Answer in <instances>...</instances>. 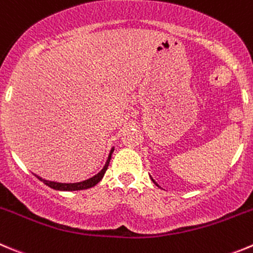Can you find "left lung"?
<instances>
[{"mask_svg":"<svg viewBox=\"0 0 253 253\" xmlns=\"http://www.w3.org/2000/svg\"><path fill=\"white\" fill-rule=\"evenodd\" d=\"M152 181H153V180H152ZM153 182H155V181H153ZM155 183H156V182H155ZM156 185H157V183H156ZM157 186H159V185H157Z\"/></svg>","mask_w":253,"mask_h":253,"instance_id":"obj_1","label":"left lung"}]
</instances>
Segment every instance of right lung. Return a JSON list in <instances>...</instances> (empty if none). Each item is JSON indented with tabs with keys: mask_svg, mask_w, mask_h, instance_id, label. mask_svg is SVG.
Returning <instances> with one entry per match:
<instances>
[{
	"mask_svg": "<svg viewBox=\"0 0 253 253\" xmlns=\"http://www.w3.org/2000/svg\"><path fill=\"white\" fill-rule=\"evenodd\" d=\"M113 150H111V153L110 156H108V160L107 162H106L105 167L102 169V171L98 172L96 176H93L92 178H89V180H86L84 181V182H79V183H58V182H52V181H46L43 180V178H41V177L36 176L37 178H39L40 181H42V182L44 183V185H47L48 187L53 188V190H58V191H79V190H87V188H91L93 187V186L97 185L98 182H100L101 180H102L103 174H105V172L107 171V167H108V164H110V160H111V155H112Z\"/></svg>",
	"mask_w": 253,
	"mask_h": 253,
	"instance_id": "obj_1",
	"label": "right lung"
}]
</instances>
